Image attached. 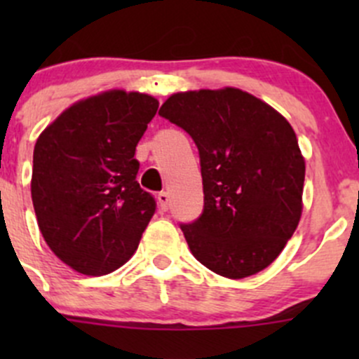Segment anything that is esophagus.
<instances>
[{"instance_id": "esophagus-1", "label": "esophagus", "mask_w": 359, "mask_h": 359, "mask_svg": "<svg viewBox=\"0 0 359 359\" xmlns=\"http://www.w3.org/2000/svg\"><path fill=\"white\" fill-rule=\"evenodd\" d=\"M158 203H159V208L163 210V212H166V210L170 208V194L168 193H159L158 194Z\"/></svg>"}]
</instances>
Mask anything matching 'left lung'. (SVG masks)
Returning a JSON list of instances; mask_svg holds the SVG:
<instances>
[{"label": "left lung", "instance_id": "1", "mask_svg": "<svg viewBox=\"0 0 359 359\" xmlns=\"http://www.w3.org/2000/svg\"><path fill=\"white\" fill-rule=\"evenodd\" d=\"M159 114L200 151L203 213L180 226L191 253L229 280L266 269L302 215L306 161L290 123L233 86L173 93Z\"/></svg>", "mask_w": 359, "mask_h": 359}]
</instances>
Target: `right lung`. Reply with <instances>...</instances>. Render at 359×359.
<instances>
[{
	"mask_svg": "<svg viewBox=\"0 0 359 359\" xmlns=\"http://www.w3.org/2000/svg\"><path fill=\"white\" fill-rule=\"evenodd\" d=\"M159 102L106 90L60 112L38 137L31 196L50 250L76 273L102 276L135 253L156 201L137 182L135 147Z\"/></svg>",
	"mask_w": 359,
	"mask_h": 359,
	"instance_id": "right-lung-1",
	"label": "right lung"
}]
</instances>
